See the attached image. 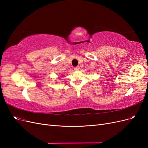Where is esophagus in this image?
Segmentation results:
<instances>
[{
    "instance_id": "esophagus-1",
    "label": "esophagus",
    "mask_w": 148,
    "mask_h": 148,
    "mask_svg": "<svg viewBox=\"0 0 148 148\" xmlns=\"http://www.w3.org/2000/svg\"><path fill=\"white\" fill-rule=\"evenodd\" d=\"M74 69H75V70H76V71H78V70H80V68H79V66H76V67H75Z\"/></svg>"
}]
</instances>
